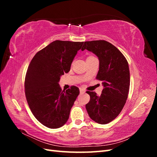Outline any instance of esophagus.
Instances as JSON below:
<instances>
[{"instance_id": "34e87169", "label": "esophagus", "mask_w": 157, "mask_h": 157, "mask_svg": "<svg viewBox=\"0 0 157 157\" xmlns=\"http://www.w3.org/2000/svg\"><path fill=\"white\" fill-rule=\"evenodd\" d=\"M85 92H86V91H85V90L83 88H80V94H84Z\"/></svg>"}]
</instances>
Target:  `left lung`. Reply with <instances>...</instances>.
Wrapping results in <instances>:
<instances>
[{"instance_id": "left-lung-1", "label": "left lung", "mask_w": 157, "mask_h": 157, "mask_svg": "<svg viewBox=\"0 0 157 157\" xmlns=\"http://www.w3.org/2000/svg\"><path fill=\"white\" fill-rule=\"evenodd\" d=\"M96 55L99 61L96 78L102 81L101 96L86 92L90 96L86 105L89 117L101 124L111 122L124 107L130 88V70L128 61L120 50L105 40L84 42L81 49Z\"/></svg>"}]
</instances>
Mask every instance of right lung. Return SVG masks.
I'll use <instances>...</instances> for the list:
<instances>
[{
	"instance_id": "1",
	"label": "right lung",
	"mask_w": 157,
	"mask_h": 157,
	"mask_svg": "<svg viewBox=\"0 0 157 157\" xmlns=\"http://www.w3.org/2000/svg\"><path fill=\"white\" fill-rule=\"evenodd\" d=\"M84 42L55 40L38 52L28 67L25 79V96L33 115L49 128L63 126L80 93L73 86L64 91L59 82Z\"/></svg>"
}]
</instances>
